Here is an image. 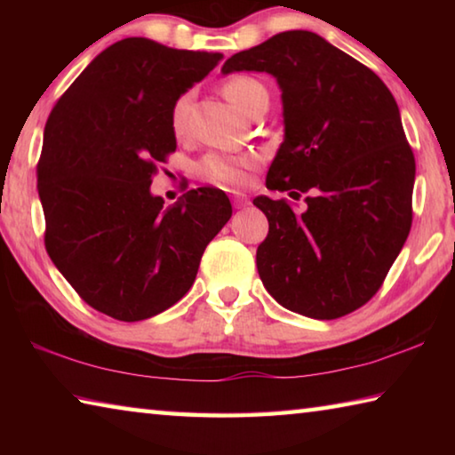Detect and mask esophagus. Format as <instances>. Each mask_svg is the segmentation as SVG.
Listing matches in <instances>:
<instances>
[{
    "label": "esophagus",
    "mask_w": 455,
    "mask_h": 455,
    "mask_svg": "<svg viewBox=\"0 0 455 455\" xmlns=\"http://www.w3.org/2000/svg\"><path fill=\"white\" fill-rule=\"evenodd\" d=\"M233 203H235L236 209H244V206H249V198H246V196H235Z\"/></svg>",
    "instance_id": "1"
}]
</instances>
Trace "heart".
<instances>
[{
    "label": "heart",
    "mask_w": 455,
    "mask_h": 455,
    "mask_svg": "<svg viewBox=\"0 0 455 455\" xmlns=\"http://www.w3.org/2000/svg\"><path fill=\"white\" fill-rule=\"evenodd\" d=\"M225 96L230 100V104L238 110L249 114L252 108H255L260 100L268 98L267 88L259 80L251 78V76H235L225 84ZM192 96L182 94L179 100L172 104L171 112V122L172 130L176 134H182L188 124V112H190ZM257 160L252 156H235V154H209V156L203 158L200 163V172H203L206 179L222 184V187H241L246 179V171L255 166Z\"/></svg>",
    "instance_id": "obj_1"
}]
</instances>
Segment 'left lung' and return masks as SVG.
<instances>
[{"instance_id": "left-lung-1", "label": "left lung", "mask_w": 455, "mask_h": 455, "mask_svg": "<svg viewBox=\"0 0 455 455\" xmlns=\"http://www.w3.org/2000/svg\"><path fill=\"white\" fill-rule=\"evenodd\" d=\"M267 72L281 88L284 138L257 196L268 235L257 249L265 289L284 309L339 319L379 291L411 228L415 160L395 98L367 66L292 29L235 53L222 74Z\"/></svg>"}]
</instances>
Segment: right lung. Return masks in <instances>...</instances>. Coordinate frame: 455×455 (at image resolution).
Listing matches in <instances>:
<instances>
[{
    "label": "right lung",
    "mask_w": 455,
    "mask_h": 455,
    "mask_svg": "<svg viewBox=\"0 0 455 455\" xmlns=\"http://www.w3.org/2000/svg\"><path fill=\"white\" fill-rule=\"evenodd\" d=\"M220 60L126 37L90 61L45 122L37 163L45 251L100 313L132 323L179 303L233 214L212 187L168 209L150 192L156 164L176 150L172 104Z\"/></svg>",
    "instance_id": "add662e5"
}]
</instances>
